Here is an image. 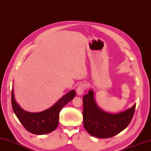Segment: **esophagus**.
<instances>
[{
	"mask_svg": "<svg viewBox=\"0 0 151 151\" xmlns=\"http://www.w3.org/2000/svg\"><path fill=\"white\" fill-rule=\"evenodd\" d=\"M87 83H81L79 86L77 88V94H79V95H82L83 93H84V91H85V89L87 88Z\"/></svg>",
	"mask_w": 151,
	"mask_h": 151,
	"instance_id": "1",
	"label": "esophagus"
}]
</instances>
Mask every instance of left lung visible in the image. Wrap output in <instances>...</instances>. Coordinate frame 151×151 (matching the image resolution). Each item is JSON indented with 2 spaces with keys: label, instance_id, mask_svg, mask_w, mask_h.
<instances>
[{
  "label": "left lung",
  "instance_id": "8db88e82",
  "mask_svg": "<svg viewBox=\"0 0 151 151\" xmlns=\"http://www.w3.org/2000/svg\"><path fill=\"white\" fill-rule=\"evenodd\" d=\"M83 125L89 134L98 138H109L124 130L133 117L136 104L124 111L111 114L97 106L93 90L83 97Z\"/></svg>",
  "mask_w": 151,
  "mask_h": 151
}]
</instances>
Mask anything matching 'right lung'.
<instances>
[{
	"label": "right lung",
	"mask_w": 151,
	"mask_h": 151,
	"mask_svg": "<svg viewBox=\"0 0 151 151\" xmlns=\"http://www.w3.org/2000/svg\"><path fill=\"white\" fill-rule=\"evenodd\" d=\"M75 96L76 91H70L50 108L42 112L30 113L23 109L17 103L12 88V106L15 115L27 131L36 135H42L50 133L57 128L60 111Z\"/></svg>",
	"instance_id": "add662e5"
}]
</instances>
